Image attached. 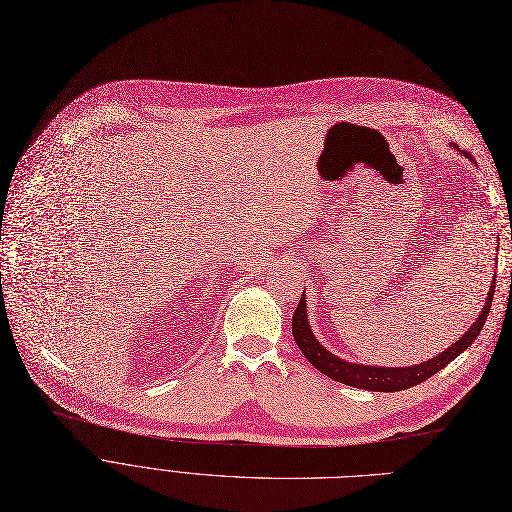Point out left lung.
Masks as SVG:
<instances>
[{
    "label": "left lung",
    "mask_w": 512,
    "mask_h": 512,
    "mask_svg": "<svg viewBox=\"0 0 512 512\" xmlns=\"http://www.w3.org/2000/svg\"><path fill=\"white\" fill-rule=\"evenodd\" d=\"M458 152H462L460 148H456ZM471 162L473 156H469V152H462ZM496 281H492L490 285V294L485 298V306L481 308L477 321L471 325V329L462 335L456 344H452L448 350H444L442 354H437L435 358H429L421 364H412V367H367V364H354V362H346L342 358H337L335 354H331L329 350H325L321 346L319 339L312 335V329L308 325V316H306V294H302L300 304L291 316V333H294V339L298 348L302 350V354L308 358V362L312 364L314 369H319L321 373H325L327 377H331L333 381L346 383L352 387H360V389H369V392H402V389H408L412 385H419L425 379H429L431 375H435L437 371H442L446 364H450L458 354L465 352L473 342L475 337L479 335V331L483 329L485 321H488V314L492 308V298H494V285Z\"/></svg>",
    "instance_id": "1"
}]
</instances>
